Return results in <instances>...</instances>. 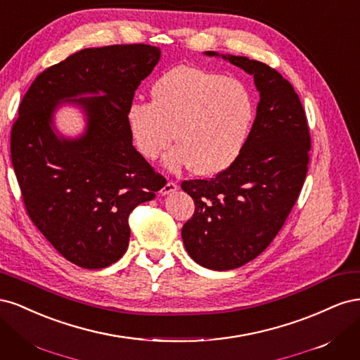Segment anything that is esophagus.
Listing matches in <instances>:
<instances>
[{"instance_id": "34e87169", "label": "esophagus", "mask_w": 360, "mask_h": 360, "mask_svg": "<svg viewBox=\"0 0 360 360\" xmlns=\"http://www.w3.org/2000/svg\"><path fill=\"white\" fill-rule=\"evenodd\" d=\"M179 189V186H177V183H174V181H168L165 186H163L162 189H160V193L162 195H169V193H172V192H176Z\"/></svg>"}]
</instances>
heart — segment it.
Instances as JSON below:
<instances>
[{
	"mask_svg": "<svg viewBox=\"0 0 360 360\" xmlns=\"http://www.w3.org/2000/svg\"><path fill=\"white\" fill-rule=\"evenodd\" d=\"M151 102L135 101L126 111L139 155L158 159L176 134L177 146L165 156L171 171L192 168L213 177L242 155L252 132L257 106L249 86L233 76L179 64L150 86Z\"/></svg>",
	"mask_w": 360,
	"mask_h": 360,
	"instance_id": "b5f03b06",
	"label": "heart"
}]
</instances>
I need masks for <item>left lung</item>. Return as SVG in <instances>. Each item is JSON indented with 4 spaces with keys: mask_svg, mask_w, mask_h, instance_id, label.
Listing matches in <instances>:
<instances>
[{
    "mask_svg": "<svg viewBox=\"0 0 360 360\" xmlns=\"http://www.w3.org/2000/svg\"><path fill=\"white\" fill-rule=\"evenodd\" d=\"M222 58L254 76L259 102L252 132L233 165L210 180L181 183L195 202L181 230L184 248L212 270L240 267L274 240L299 198L311 150L307 114L292 85L261 61L230 53Z\"/></svg>",
    "mask_w": 360,
    "mask_h": 360,
    "instance_id": "obj_1",
    "label": "left lung"
}]
</instances>
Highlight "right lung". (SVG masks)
<instances>
[{
  "mask_svg": "<svg viewBox=\"0 0 360 360\" xmlns=\"http://www.w3.org/2000/svg\"><path fill=\"white\" fill-rule=\"evenodd\" d=\"M159 58L160 49L144 43L86 48L43 70L19 105L10 153L27 213L79 267L103 269L122 258L130 212L167 183L138 153L126 122L135 90ZM84 94L92 97L75 99ZM61 101L86 112L79 139L53 132Z\"/></svg>",
  "mask_w": 360,
  "mask_h": 360,
  "instance_id": "1",
  "label": "right lung"
}]
</instances>
